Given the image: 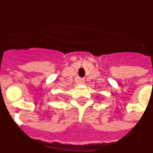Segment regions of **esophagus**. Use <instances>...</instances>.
Segmentation results:
<instances>
[{
  "mask_svg": "<svg viewBox=\"0 0 153 153\" xmlns=\"http://www.w3.org/2000/svg\"><path fill=\"white\" fill-rule=\"evenodd\" d=\"M84 82H85L84 78H78V79H76V83H77L78 84H83Z\"/></svg>",
  "mask_w": 153,
  "mask_h": 153,
  "instance_id": "1",
  "label": "esophagus"
}]
</instances>
